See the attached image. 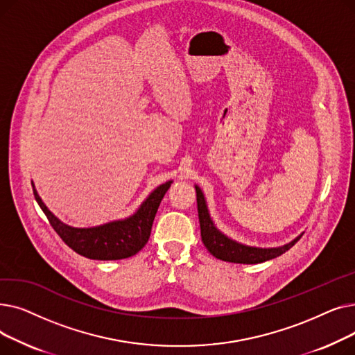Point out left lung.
Instances as JSON below:
<instances>
[{"mask_svg": "<svg viewBox=\"0 0 355 355\" xmlns=\"http://www.w3.org/2000/svg\"><path fill=\"white\" fill-rule=\"evenodd\" d=\"M197 193V210H198V220H200V229H201V240L207 250L217 259L225 260V262L232 263H243V265H254L262 263L266 260L275 259L277 256L284 254L286 250H289L297 240L302 237L297 236L288 245H284L281 248H270V249H262V248H252L237 243V241L229 239L226 234H223L216 226L210 217L206 198H204L202 191L200 190L198 185H196Z\"/></svg>", "mask_w": 355, "mask_h": 355, "instance_id": "obj_1", "label": "left lung"}]
</instances>
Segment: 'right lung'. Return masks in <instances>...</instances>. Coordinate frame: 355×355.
Masks as SVG:
<instances>
[{
	"label": "right lung",
	"instance_id": "obj_1",
	"mask_svg": "<svg viewBox=\"0 0 355 355\" xmlns=\"http://www.w3.org/2000/svg\"><path fill=\"white\" fill-rule=\"evenodd\" d=\"M171 182L166 181L157 187L130 217L87 229L64 225L46 207L33 182L31 185L35 201L44 211L51 227L70 249L93 260H119L137 254L146 245L157 210L165 193L171 187Z\"/></svg>",
	"mask_w": 355,
	"mask_h": 355
}]
</instances>
